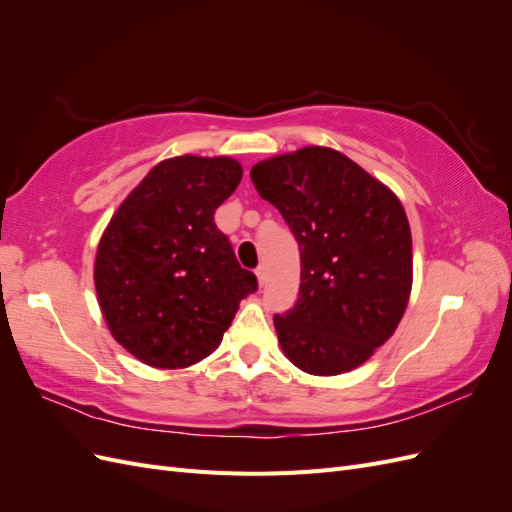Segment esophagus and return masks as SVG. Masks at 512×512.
Segmentation results:
<instances>
[{
	"label": "esophagus",
	"mask_w": 512,
	"mask_h": 512,
	"mask_svg": "<svg viewBox=\"0 0 512 512\" xmlns=\"http://www.w3.org/2000/svg\"><path fill=\"white\" fill-rule=\"evenodd\" d=\"M256 277H258V284L265 286V282H267V267H265V265H260V267L256 269Z\"/></svg>",
	"instance_id": "esophagus-1"
}]
</instances>
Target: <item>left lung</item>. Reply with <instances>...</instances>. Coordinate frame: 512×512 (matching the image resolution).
<instances>
[{
  "label": "left lung",
  "instance_id": "8db88e82",
  "mask_svg": "<svg viewBox=\"0 0 512 512\" xmlns=\"http://www.w3.org/2000/svg\"><path fill=\"white\" fill-rule=\"evenodd\" d=\"M258 194L301 250L299 301L275 316L292 365L337 376L389 339L412 290V235L399 198L331 147H303L252 166Z\"/></svg>",
  "mask_w": 512,
  "mask_h": 512
}]
</instances>
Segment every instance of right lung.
I'll return each mask as SVG.
<instances>
[{"label":"right lung","instance_id":"1","mask_svg":"<svg viewBox=\"0 0 512 512\" xmlns=\"http://www.w3.org/2000/svg\"><path fill=\"white\" fill-rule=\"evenodd\" d=\"M235 158L153 166L102 232L94 282L108 331L138 361L183 369L222 344L256 275L241 269L213 213L237 190Z\"/></svg>","mask_w":512,"mask_h":512}]
</instances>
